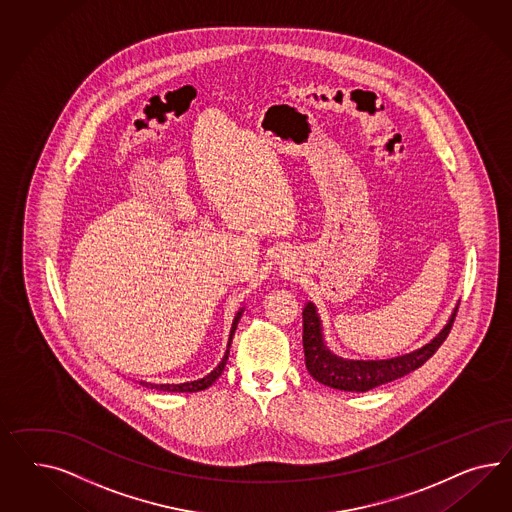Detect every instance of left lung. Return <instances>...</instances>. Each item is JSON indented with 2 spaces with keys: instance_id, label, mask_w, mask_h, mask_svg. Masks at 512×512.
Wrapping results in <instances>:
<instances>
[{
  "instance_id": "8db88e82",
  "label": "left lung",
  "mask_w": 512,
  "mask_h": 512,
  "mask_svg": "<svg viewBox=\"0 0 512 512\" xmlns=\"http://www.w3.org/2000/svg\"><path fill=\"white\" fill-rule=\"evenodd\" d=\"M456 311L452 313L449 323L435 336L434 340L409 355L388 358V360H345L332 355L326 349L315 306L308 304L302 311V321H304L302 343H304L306 368L315 381L323 383L326 387L349 390V392L372 390L394 379H400L407 373L415 372L428 358L434 357L435 351L449 336L452 323L456 319Z\"/></svg>"
}]
</instances>
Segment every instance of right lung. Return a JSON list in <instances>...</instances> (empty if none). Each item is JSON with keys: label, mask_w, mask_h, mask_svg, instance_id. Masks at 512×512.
I'll return each instance as SVG.
<instances>
[{"label": "right lung", "mask_w": 512, "mask_h": 512, "mask_svg": "<svg viewBox=\"0 0 512 512\" xmlns=\"http://www.w3.org/2000/svg\"><path fill=\"white\" fill-rule=\"evenodd\" d=\"M240 315H242V310L238 311V313H236V317H234L233 330H231V338H229V347H231V340H233L234 330H236L238 321H240ZM227 358H229V349H227L225 357H223V360L217 364L216 368H214L212 372L208 373V375H204L202 379H197V381L180 383V385H152V383H144V381H140V385L146 388H157V390H165V392H197V390H204V388L210 387V385L216 381L217 377L221 375V372L225 370Z\"/></svg>", "instance_id": "obj_1"}]
</instances>
